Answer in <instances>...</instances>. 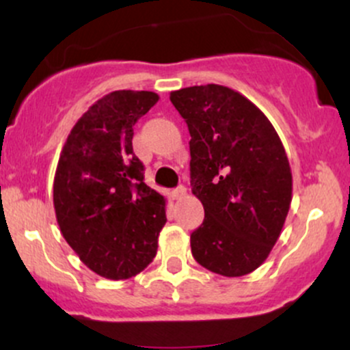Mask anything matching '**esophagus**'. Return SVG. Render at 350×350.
I'll use <instances>...</instances> for the list:
<instances>
[{"instance_id":"1","label":"esophagus","mask_w":350,"mask_h":350,"mask_svg":"<svg viewBox=\"0 0 350 350\" xmlns=\"http://www.w3.org/2000/svg\"><path fill=\"white\" fill-rule=\"evenodd\" d=\"M186 194H187V189L184 186H178L174 191H172V198L174 199H183Z\"/></svg>"}]
</instances>
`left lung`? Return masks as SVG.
Segmentation results:
<instances>
[{"label": "left lung", "mask_w": 350, "mask_h": 350, "mask_svg": "<svg viewBox=\"0 0 350 350\" xmlns=\"http://www.w3.org/2000/svg\"><path fill=\"white\" fill-rule=\"evenodd\" d=\"M170 98L187 123L192 194L206 212L191 234L192 256L217 275H248L270 255L290 211L283 143L263 111L228 87L194 85Z\"/></svg>", "instance_id": "1"}]
</instances>
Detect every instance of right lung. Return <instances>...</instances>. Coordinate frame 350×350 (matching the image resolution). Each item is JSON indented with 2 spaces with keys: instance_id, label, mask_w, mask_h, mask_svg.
Wrapping results in <instances>:
<instances>
[{
  "instance_id": "right-lung-1",
  "label": "right lung",
  "mask_w": 350,
  "mask_h": 350,
  "mask_svg": "<svg viewBox=\"0 0 350 350\" xmlns=\"http://www.w3.org/2000/svg\"><path fill=\"white\" fill-rule=\"evenodd\" d=\"M158 100L154 92H111L80 116L60 152L54 178L60 232L103 278L143 271L166 224V200L144 184L131 143L135 123Z\"/></svg>"
}]
</instances>
